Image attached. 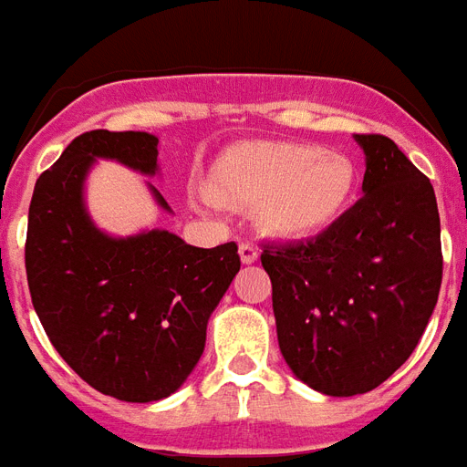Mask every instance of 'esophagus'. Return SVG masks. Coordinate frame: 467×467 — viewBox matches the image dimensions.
<instances>
[{
    "label": "esophagus",
    "instance_id": "34e87169",
    "mask_svg": "<svg viewBox=\"0 0 467 467\" xmlns=\"http://www.w3.org/2000/svg\"><path fill=\"white\" fill-rule=\"evenodd\" d=\"M240 258L242 264H254V261H258V249L252 244V242H242L240 244Z\"/></svg>",
    "mask_w": 467,
    "mask_h": 467
}]
</instances>
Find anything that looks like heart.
<instances>
[{
  "instance_id": "b5f03b06",
  "label": "heart",
  "mask_w": 467,
  "mask_h": 467,
  "mask_svg": "<svg viewBox=\"0 0 467 467\" xmlns=\"http://www.w3.org/2000/svg\"><path fill=\"white\" fill-rule=\"evenodd\" d=\"M356 161L308 142H246L215 166V202L258 209L265 233L280 240H311L327 233L358 197Z\"/></svg>"
}]
</instances>
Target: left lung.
Returning a JSON list of instances; mask_svg holds the SVG:
<instances>
[{"label":"left lung","mask_w":467,"mask_h":467,"mask_svg":"<svg viewBox=\"0 0 467 467\" xmlns=\"http://www.w3.org/2000/svg\"><path fill=\"white\" fill-rule=\"evenodd\" d=\"M363 197L327 233L264 246L277 344L301 382L327 397L366 394L406 363L441 287L432 182L385 135H354Z\"/></svg>","instance_id":"left-lung-1"}]
</instances>
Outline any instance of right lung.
I'll list each match as a JSON object with an SVG mask.
<instances>
[{
	"label": "right lung",
	"mask_w": 467,
	"mask_h": 467,
	"mask_svg": "<svg viewBox=\"0 0 467 467\" xmlns=\"http://www.w3.org/2000/svg\"><path fill=\"white\" fill-rule=\"evenodd\" d=\"M156 156L159 137L149 132H85L37 178L27 213V287L49 342L88 385L132 403L182 387L211 313L240 273L234 242L199 249L159 227L113 237L94 225L85 180L97 159L151 178Z\"/></svg>",
	"instance_id": "obj_1"
}]
</instances>
